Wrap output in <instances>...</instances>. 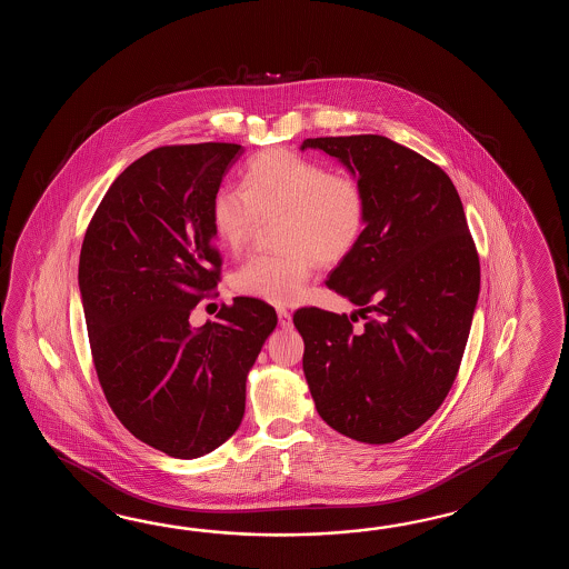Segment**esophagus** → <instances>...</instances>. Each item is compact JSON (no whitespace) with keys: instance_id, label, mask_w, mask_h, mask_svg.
Here are the masks:
<instances>
[{"instance_id":"esophagus-1","label":"esophagus","mask_w":569,"mask_h":569,"mask_svg":"<svg viewBox=\"0 0 569 569\" xmlns=\"http://www.w3.org/2000/svg\"><path fill=\"white\" fill-rule=\"evenodd\" d=\"M277 315H279V326L282 327V329H289V327H292V317H290L289 311H287L284 307H279V309H277Z\"/></svg>"}]
</instances>
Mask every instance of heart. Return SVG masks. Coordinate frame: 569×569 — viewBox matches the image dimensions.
<instances>
[{
    "instance_id": "b5f03b06",
    "label": "heart",
    "mask_w": 569,
    "mask_h": 569,
    "mask_svg": "<svg viewBox=\"0 0 569 569\" xmlns=\"http://www.w3.org/2000/svg\"><path fill=\"white\" fill-rule=\"evenodd\" d=\"M279 216L280 254L248 258L233 274V289L272 305L299 301L315 262L331 264L362 238L368 197L350 174L329 172L323 162L290 150L252 158L240 187H221L211 203L219 240L240 252L260 219Z\"/></svg>"
}]
</instances>
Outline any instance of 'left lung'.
I'll use <instances>...</instances> for the list:
<instances>
[{
    "label": "left lung",
    "mask_w": 569,
    "mask_h": 569,
    "mask_svg": "<svg viewBox=\"0 0 569 569\" xmlns=\"http://www.w3.org/2000/svg\"><path fill=\"white\" fill-rule=\"evenodd\" d=\"M307 148L362 182L368 218L327 279L366 323L299 309L302 372L329 427L392 443L419 429L456 380L480 292L478 252L453 182L411 148L376 133L307 138Z\"/></svg>",
    "instance_id": "8db88e82"
}]
</instances>
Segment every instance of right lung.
I'll return each instance as SVG.
<instances>
[{"mask_svg": "<svg viewBox=\"0 0 569 569\" xmlns=\"http://www.w3.org/2000/svg\"><path fill=\"white\" fill-rule=\"evenodd\" d=\"M240 144L162 146L109 187L87 228L79 289L97 378L121 425L170 458L193 460L242 423L246 378L277 311L236 297L219 321L189 315L216 289L211 203Z\"/></svg>", "mask_w": 569, "mask_h": 569, "instance_id": "right-lung-1", "label": "right lung"}]
</instances>
